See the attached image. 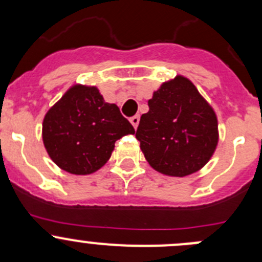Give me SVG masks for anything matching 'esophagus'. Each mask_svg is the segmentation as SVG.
Listing matches in <instances>:
<instances>
[{"mask_svg": "<svg viewBox=\"0 0 262 262\" xmlns=\"http://www.w3.org/2000/svg\"><path fill=\"white\" fill-rule=\"evenodd\" d=\"M139 115H134L133 118H130V123H132V125L134 126V128H138V124H139Z\"/></svg>", "mask_w": 262, "mask_h": 262, "instance_id": "esophagus-1", "label": "esophagus"}]
</instances>
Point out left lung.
<instances>
[{"mask_svg": "<svg viewBox=\"0 0 262 262\" xmlns=\"http://www.w3.org/2000/svg\"><path fill=\"white\" fill-rule=\"evenodd\" d=\"M136 137L150 167L172 178L202 170L219 141L213 106L185 76L165 81L148 100Z\"/></svg>", "mask_w": 262, "mask_h": 262, "instance_id": "8db88e82", "label": "left lung"}]
</instances>
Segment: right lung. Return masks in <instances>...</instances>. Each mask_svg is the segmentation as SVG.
<instances>
[{"label": "right lung", "instance_id": "1", "mask_svg": "<svg viewBox=\"0 0 262 262\" xmlns=\"http://www.w3.org/2000/svg\"><path fill=\"white\" fill-rule=\"evenodd\" d=\"M115 104L96 86L76 83L47 112L43 143L53 162L72 175H91L112 157L115 142L134 134Z\"/></svg>", "mask_w": 262, "mask_h": 262}]
</instances>
